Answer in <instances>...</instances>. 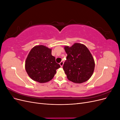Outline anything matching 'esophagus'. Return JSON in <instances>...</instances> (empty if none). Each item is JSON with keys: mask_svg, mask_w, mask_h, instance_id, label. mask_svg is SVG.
<instances>
[{"mask_svg": "<svg viewBox=\"0 0 120 120\" xmlns=\"http://www.w3.org/2000/svg\"><path fill=\"white\" fill-rule=\"evenodd\" d=\"M60 66L62 67L63 66V64H64V61H61V62L60 63Z\"/></svg>", "mask_w": 120, "mask_h": 120, "instance_id": "34e87169", "label": "esophagus"}]
</instances>
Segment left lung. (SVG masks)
<instances>
[{"instance_id": "1", "label": "left lung", "mask_w": 120, "mask_h": 120, "mask_svg": "<svg viewBox=\"0 0 120 120\" xmlns=\"http://www.w3.org/2000/svg\"><path fill=\"white\" fill-rule=\"evenodd\" d=\"M67 53L63 69L68 80L81 83L92 77L95 69L94 58L86 46L75 43L71 47L64 46Z\"/></svg>"}]
</instances>
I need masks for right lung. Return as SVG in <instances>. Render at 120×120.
Returning <instances> with one entry per match:
<instances>
[{
    "mask_svg": "<svg viewBox=\"0 0 120 120\" xmlns=\"http://www.w3.org/2000/svg\"><path fill=\"white\" fill-rule=\"evenodd\" d=\"M60 67L52 55V49L42 45L34 47L25 60V68L29 77L40 83L51 80Z\"/></svg>",
    "mask_w": 120,
    "mask_h": 120,
    "instance_id": "right-lung-1",
    "label": "right lung"
}]
</instances>
